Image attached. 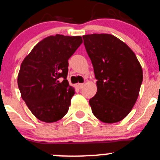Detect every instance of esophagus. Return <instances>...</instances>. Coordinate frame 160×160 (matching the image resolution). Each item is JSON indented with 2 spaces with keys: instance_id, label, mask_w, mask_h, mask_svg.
<instances>
[{
  "instance_id": "obj_1",
  "label": "esophagus",
  "mask_w": 160,
  "mask_h": 160,
  "mask_svg": "<svg viewBox=\"0 0 160 160\" xmlns=\"http://www.w3.org/2000/svg\"><path fill=\"white\" fill-rule=\"evenodd\" d=\"M84 85H85V84H84V83H80V84H78V88H79L80 89H82V88L84 87Z\"/></svg>"
}]
</instances>
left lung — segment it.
<instances>
[{
	"instance_id": "obj_1",
	"label": "left lung",
	"mask_w": 160,
	"mask_h": 160,
	"mask_svg": "<svg viewBox=\"0 0 160 160\" xmlns=\"http://www.w3.org/2000/svg\"><path fill=\"white\" fill-rule=\"evenodd\" d=\"M97 79V92L89 99L92 112L102 122H119L135 104L143 72L127 44L110 34L82 36Z\"/></svg>"
}]
</instances>
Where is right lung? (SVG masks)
<instances>
[{
  "label": "right lung",
  "instance_id": "1",
  "mask_svg": "<svg viewBox=\"0 0 160 160\" xmlns=\"http://www.w3.org/2000/svg\"><path fill=\"white\" fill-rule=\"evenodd\" d=\"M82 42L81 36H48L23 60L18 88L27 107L39 121L56 122L68 111L75 94V88L66 79L68 59Z\"/></svg>",
  "mask_w": 160,
  "mask_h": 160
}]
</instances>
